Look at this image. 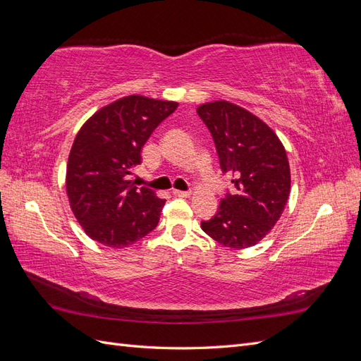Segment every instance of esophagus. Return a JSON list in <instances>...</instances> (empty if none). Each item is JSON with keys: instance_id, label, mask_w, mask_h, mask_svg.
Segmentation results:
<instances>
[{"instance_id": "1", "label": "esophagus", "mask_w": 361, "mask_h": 361, "mask_svg": "<svg viewBox=\"0 0 361 361\" xmlns=\"http://www.w3.org/2000/svg\"><path fill=\"white\" fill-rule=\"evenodd\" d=\"M173 194L176 195V197H190L191 191H179V190H174Z\"/></svg>"}]
</instances>
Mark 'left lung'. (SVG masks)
Here are the masks:
<instances>
[{"instance_id":"obj_1","label":"left lung","mask_w":361,"mask_h":361,"mask_svg":"<svg viewBox=\"0 0 361 361\" xmlns=\"http://www.w3.org/2000/svg\"><path fill=\"white\" fill-rule=\"evenodd\" d=\"M197 114L209 129L223 173L232 176L216 214L203 232L235 250L262 241L280 220L290 192V169L281 141L265 122L227 101L202 104Z\"/></svg>"}]
</instances>
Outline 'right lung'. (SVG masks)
<instances>
[{"label":"right lung","mask_w":361,"mask_h":361,"mask_svg":"<svg viewBox=\"0 0 361 361\" xmlns=\"http://www.w3.org/2000/svg\"><path fill=\"white\" fill-rule=\"evenodd\" d=\"M178 102L130 94L102 106L81 126L71 149L66 192L76 220L93 241L123 248L158 226L164 199L129 180L141 149Z\"/></svg>","instance_id":"right-lung-1"}]
</instances>
